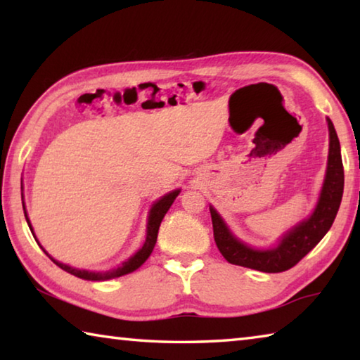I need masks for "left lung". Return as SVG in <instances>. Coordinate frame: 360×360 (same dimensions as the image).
Returning <instances> with one entry per match:
<instances>
[{
    "label": "left lung",
    "instance_id": "8db88e82",
    "mask_svg": "<svg viewBox=\"0 0 360 360\" xmlns=\"http://www.w3.org/2000/svg\"><path fill=\"white\" fill-rule=\"evenodd\" d=\"M328 125V160L326 179L322 184L318 205L313 214L292 227L276 246L270 249H255L240 241L231 233L221 214L210 206L214 241L224 259L233 265L252 268L264 273H281L297 265L304 255L324 238L337 216L343 197L345 172L341 162L340 141L330 119Z\"/></svg>",
    "mask_w": 360,
    "mask_h": 360
}]
</instances>
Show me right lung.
Wrapping results in <instances>:
<instances>
[{
	"instance_id": "add662e5",
	"label": "right lung",
	"mask_w": 360,
	"mask_h": 360,
	"mask_svg": "<svg viewBox=\"0 0 360 360\" xmlns=\"http://www.w3.org/2000/svg\"><path fill=\"white\" fill-rule=\"evenodd\" d=\"M179 188H176V191L169 192L167 195H163L160 200H157V202L152 205V208L149 211V217H148V230H146V241L143 248L139 249L138 252H135L131 255L130 259H127L125 262H122V265H119L117 268H112V270H108V271H89V270H79V268H72L66 264H62V262L56 260L53 257H51L46 252V249L42 248V251H44L49 259H51L53 264L58 265L62 270L71 273V275H75L81 279H89V281H106V279H112V278H119V276H124V275H129V273L138 270L139 266H141L146 260H148L149 255L154 251V246L157 243V235H158V229H160V224H162V219L165 217L167 211L169 210V206L173 205V202L176 200V197L179 195ZM22 205H23V212H25V219H27V224L30 230H32L33 233V227L32 224H30V219L27 216V210H25V203H23V186H22ZM36 240V238H34Z\"/></svg>"
}]
</instances>
